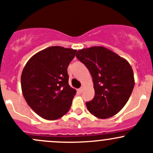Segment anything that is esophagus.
I'll use <instances>...</instances> for the list:
<instances>
[{
	"mask_svg": "<svg viewBox=\"0 0 153 153\" xmlns=\"http://www.w3.org/2000/svg\"><path fill=\"white\" fill-rule=\"evenodd\" d=\"M83 86H81V87L79 89L80 92H82V91H83Z\"/></svg>",
	"mask_w": 153,
	"mask_h": 153,
	"instance_id": "1",
	"label": "esophagus"
}]
</instances>
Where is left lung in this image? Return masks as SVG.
Wrapping results in <instances>:
<instances>
[{
  "label": "left lung",
  "instance_id": "left-lung-1",
  "mask_svg": "<svg viewBox=\"0 0 153 153\" xmlns=\"http://www.w3.org/2000/svg\"><path fill=\"white\" fill-rule=\"evenodd\" d=\"M76 57L92 77L94 97L86 102L91 114L106 119L117 114L129 100L134 87L131 66L103 47H92L77 52Z\"/></svg>",
  "mask_w": 153,
  "mask_h": 153
}]
</instances>
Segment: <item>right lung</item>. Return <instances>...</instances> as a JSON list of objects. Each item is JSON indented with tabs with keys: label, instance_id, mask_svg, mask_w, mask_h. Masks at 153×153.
Wrapping results in <instances>:
<instances>
[{
	"label": "right lung",
	"instance_id": "right-lung-1",
	"mask_svg": "<svg viewBox=\"0 0 153 153\" xmlns=\"http://www.w3.org/2000/svg\"><path fill=\"white\" fill-rule=\"evenodd\" d=\"M76 52L60 46L48 48L32 56L22 70L24 98L43 119L57 120L71 107L76 90L69 85L67 67Z\"/></svg>",
	"mask_w": 153,
	"mask_h": 153
}]
</instances>
